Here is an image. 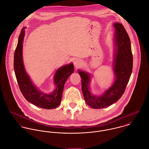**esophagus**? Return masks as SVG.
I'll return each instance as SVG.
<instances>
[{
    "instance_id": "esophagus-1",
    "label": "esophagus",
    "mask_w": 149,
    "mask_h": 149,
    "mask_svg": "<svg viewBox=\"0 0 149 149\" xmlns=\"http://www.w3.org/2000/svg\"><path fill=\"white\" fill-rule=\"evenodd\" d=\"M74 64L76 68L80 67L82 64V61L79 59H75L74 61Z\"/></svg>"
}]
</instances>
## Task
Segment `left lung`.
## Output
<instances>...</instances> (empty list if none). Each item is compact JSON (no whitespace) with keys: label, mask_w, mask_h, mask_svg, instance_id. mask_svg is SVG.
Listing matches in <instances>:
<instances>
[{"label":"left lung","mask_w":149,"mask_h":149,"mask_svg":"<svg viewBox=\"0 0 149 149\" xmlns=\"http://www.w3.org/2000/svg\"><path fill=\"white\" fill-rule=\"evenodd\" d=\"M113 26L115 28V32L113 63L115 79L112 85L102 94L95 95L89 88L91 75L88 72L78 70L85 100L89 107L94 109L104 108L118 101L125 91L132 71L133 58L129 36L121 24L116 22Z\"/></svg>","instance_id":"left-lung-1"}]
</instances>
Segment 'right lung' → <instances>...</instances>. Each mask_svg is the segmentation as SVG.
Returning a JSON list of instances; mask_svg holds the SVG:
<instances>
[{"instance_id": "add662e5", "label": "right lung", "mask_w": 149, "mask_h": 149, "mask_svg": "<svg viewBox=\"0 0 149 149\" xmlns=\"http://www.w3.org/2000/svg\"><path fill=\"white\" fill-rule=\"evenodd\" d=\"M25 29L24 27L21 30L14 57V68L19 89L25 99L33 105L47 109L55 108L61 102L65 82L74 71L73 63L63 65L56 70L54 77L55 89L52 93L47 94L38 89L32 82L24 67L22 48Z\"/></svg>"}]
</instances>
